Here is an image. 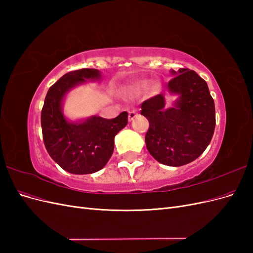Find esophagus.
Masks as SVG:
<instances>
[{"label": "esophagus", "instance_id": "1", "mask_svg": "<svg viewBox=\"0 0 253 253\" xmlns=\"http://www.w3.org/2000/svg\"><path fill=\"white\" fill-rule=\"evenodd\" d=\"M137 116V112L135 110H132L128 112V121H132Z\"/></svg>", "mask_w": 253, "mask_h": 253}]
</instances>
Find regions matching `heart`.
<instances>
[{"mask_svg": "<svg viewBox=\"0 0 253 253\" xmlns=\"http://www.w3.org/2000/svg\"><path fill=\"white\" fill-rule=\"evenodd\" d=\"M148 85H149L148 80H140V81H137V82L131 84V85H128L126 90L128 94L138 95V94L142 93L144 89H147V91L150 95H155L160 89V83L157 81L151 83L149 87L147 86Z\"/></svg>", "mask_w": 253, "mask_h": 253, "instance_id": "obj_1", "label": "heart"}]
</instances>
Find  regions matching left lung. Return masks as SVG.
I'll return each mask as SVG.
<instances>
[{
    "mask_svg": "<svg viewBox=\"0 0 253 253\" xmlns=\"http://www.w3.org/2000/svg\"><path fill=\"white\" fill-rule=\"evenodd\" d=\"M168 83L178 99L166 108L162 94L141 104V115L149 120L145 144L160 164L180 167L193 162L208 147L215 128V106L207 82L194 71L179 68Z\"/></svg>",
    "mask_w": 253,
    "mask_h": 253,
    "instance_id": "left-lung-1",
    "label": "left lung"
}]
</instances>
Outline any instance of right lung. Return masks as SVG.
<instances>
[{
    "label": "right lung",
    "instance_id": "add662e5",
    "mask_svg": "<svg viewBox=\"0 0 253 253\" xmlns=\"http://www.w3.org/2000/svg\"><path fill=\"white\" fill-rule=\"evenodd\" d=\"M95 68H82L62 76L49 87L41 112L43 141L49 156L72 174L95 173L109 162L114 138L127 125V113L116 118L93 116L84 121H68L62 113L64 96L86 80H99Z\"/></svg>",
    "mask_w": 253,
    "mask_h": 253
}]
</instances>
